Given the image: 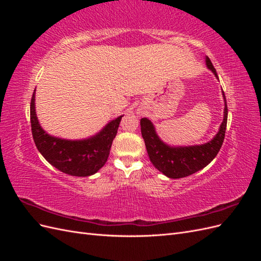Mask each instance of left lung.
Instances as JSON below:
<instances>
[{
	"label": "left lung",
	"instance_id": "8db88e82",
	"mask_svg": "<svg viewBox=\"0 0 261 261\" xmlns=\"http://www.w3.org/2000/svg\"><path fill=\"white\" fill-rule=\"evenodd\" d=\"M206 63L209 69H211L218 78L217 70L213 67L208 57L206 58ZM223 98L225 103L224 117L222 124L220 126V129L211 141L199 146L170 147L165 145L158 137L152 123L146 117L141 118V136L145 140L149 159L152 162L155 169L170 178H180L194 174L197 171L207 167L215 159L221 147H222L227 123V106L224 92Z\"/></svg>",
	"mask_w": 261,
	"mask_h": 261
}]
</instances>
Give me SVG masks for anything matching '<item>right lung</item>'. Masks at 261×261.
<instances>
[{"instance_id": "right-lung-1", "label": "right lung", "mask_w": 261, "mask_h": 261, "mask_svg": "<svg viewBox=\"0 0 261 261\" xmlns=\"http://www.w3.org/2000/svg\"><path fill=\"white\" fill-rule=\"evenodd\" d=\"M122 116L110 122L96 136L84 140H65L46 134L38 122L35 92L30 102V123L34 141L44 159L63 173L89 176L106 164Z\"/></svg>"}]
</instances>
